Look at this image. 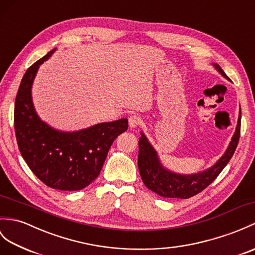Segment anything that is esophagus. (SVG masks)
<instances>
[{
    "label": "esophagus",
    "mask_w": 255,
    "mask_h": 255,
    "mask_svg": "<svg viewBox=\"0 0 255 255\" xmlns=\"http://www.w3.org/2000/svg\"><path fill=\"white\" fill-rule=\"evenodd\" d=\"M141 123H142L141 118L139 116H135V115L130 116L129 120H128V124H129L130 129H134L135 127H138Z\"/></svg>",
    "instance_id": "obj_1"
}]
</instances>
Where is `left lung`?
Segmentation results:
<instances>
[{
  "mask_svg": "<svg viewBox=\"0 0 255 255\" xmlns=\"http://www.w3.org/2000/svg\"><path fill=\"white\" fill-rule=\"evenodd\" d=\"M213 66L224 78L229 80L220 65L214 63ZM240 125L241 109L239 111L236 131L224 154L213 166L194 174H179L165 167L158 157L156 150L147 140L143 131H141V137L139 138L138 167L142 181L147 189L163 198L189 199L198 194L215 180L233 157L240 138Z\"/></svg>",
  "mask_w": 255,
  "mask_h": 255,
  "instance_id": "1",
  "label": "left lung"
}]
</instances>
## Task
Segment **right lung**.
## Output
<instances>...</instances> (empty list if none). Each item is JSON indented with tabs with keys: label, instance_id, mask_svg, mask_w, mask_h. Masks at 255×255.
<instances>
[{
	"label": "right lung",
	"instance_id": "add662e5",
	"mask_svg": "<svg viewBox=\"0 0 255 255\" xmlns=\"http://www.w3.org/2000/svg\"><path fill=\"white\" fill-rule=\"evenodd\" d=\"M56 49L40 58L23 75L17 92L14 126L22 158L47 187L77 191L97 178L114 140L128 129V120L96 124L76 131L51 127L35 112L31 88L41 64Z\"/></svg>",
	"mask_w": 255,
	"mask_h": 255
}]
</instances>
